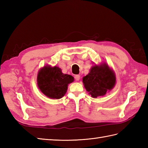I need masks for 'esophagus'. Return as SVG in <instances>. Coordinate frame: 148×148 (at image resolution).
Masks as SVG:
<instances>
[{"label": "esophagus", "mask_w": 148, "mask_h": 148, "mask_svg": "<svg viewBox=\"0 0 148 148\" xmlns=\"http://www.w3.org/2000/svg\"><path fill=\"white\" fill-rule=\"evenodd\" d=\"M75 79H76V81H79L80 79L79 75H76V76H75Z\"/></svg>", "instance_id": "1"}]
</instances>
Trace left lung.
I'll return each mask as SVG.
<instances>
[{"label": "left lung", "mask_w": 148, "mask_h": 148, "mask_svg": "<svg viewBox=\"0 0 148 148\" xmlns=\"http://www.w3.org/2000/svg\"><path fill=\"white\" fill-rule=\"evenodd\" d=\"M84 88L93 98L103 96L114 86L116 77L112 70L106 64L102 66L94 65L90 73L83 78Z\"/></svg>", "instance_id": "8db88e82"}]
</instances>
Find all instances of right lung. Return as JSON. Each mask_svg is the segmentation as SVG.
<instances>
[{"label":"right lung","mask_w":148,"mask_h":148,"mask_svg":"<svg viewBox=\"0 0 148 148\" xmlns=\"http://www.w3.org/2000/svg\"><path fill=\"white\" fill-rule=\"evenodd\" d=\"M74 77L64 74L57 67L45 66L37 75V84L42 93L49 98L59 99L64 96L69 83L73 82Z\"/></svg>","instance_id":"1"}]
</instances>
